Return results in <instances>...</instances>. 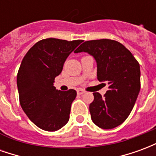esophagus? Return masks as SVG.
<instances>
[{"mask_svg":"<svg viewBox=\"0 0 156 156\" xmlns=\"http://www.w3.org/2000/svg\"><path fill=\"white\" fill-rule=\"evenodd\" d=\"M77 93H78V95H82V94H83L85 92L83 91V89H78V90H77Z\"/></svg>","mask_w":156,"mask_h":156,"instance_id":"esophagus-1","label":"esophagus"}]
</instances>
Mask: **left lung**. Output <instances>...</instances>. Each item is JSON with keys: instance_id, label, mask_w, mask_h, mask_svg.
<instances>
[{"instance_id": "obj_1", "label": "left lung", "mask_w": 156, "mask_h": 156, "mask_svg": "<svg viewBox=\"0 0 156 156\" xmlns=\"http://www.w3.org/2000/svg\"><path fill=\"white\" fill-rule=\"evenodd\" d=\"M87 52L97 63V78L107 82L105 97L94 93L89 105L93 122L104 129L120 125L130 114L140 90V68L130 51L119 41L109 39L83 42L75 53Z\"/></svg>"}]
</instances>
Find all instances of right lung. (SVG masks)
<instances>
[{
	"mask_svg": "<svg viewBox=\"0 0 156 156\" xmlns=\"http://www.w3.org/2000/svg\"><path fill=\"white\" fill-rule=\"evenodd\" d=\"M81 42L43 39L22 59L16 78L20 104L30 120L43 130H58L69 120L77 92L58 90L53 83L66 59Z\"/></svg>",
	"mask_w": 156,
	"mask_h": 156,
	"instance_id": "1",
	"label": "right lung"
}]
</instances>
